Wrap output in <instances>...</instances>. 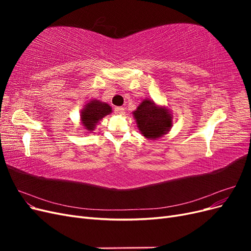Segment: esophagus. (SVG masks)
Listing matches in <instances>:
<instances>
[{"label": "esophagus", "mask_w": 251, "mask_h": 251, "mask_svg": "<svg viewBox=\"0 0 251 251\" xmlns=\"http://www.w3.org/2000/svg\"><path fill=\"white\" fill-rule=\"evenodd\" d=\"M114 112H115V114H117V115H121V114L125 113V108L116 107L115 109H114Z\"/></svg>", "instance_id": "1"}]
</instances>
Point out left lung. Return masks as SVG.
Here are the masks:
<instances>
[{"instance_id":"obj_1","label":"left lung","mask_w":251,"mask_h":251,"mask_svg":"<svg viewBox=\"0 0 251 251\" xmlns=\"http://www.w3.org/2000/svg\"><path fill=\"white\" fill-rule=\"evenodd\" d=\"M134 117L144 137L156 139L170 131L172 116L168 110L159 108L151 100H144L134 112Z\"/></svg>"}]
</instances>
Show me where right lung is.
I'll use <instances>...</instances> for the list:
<instances>
[{"instance_id": "obj_1", "label": "right lung", "mask_w": 251, "mask_h": 251, "mask_svg": "<svg viewBox=\"0 0 251 251\" xmlns=\"http://www.w3.org/2000/svg\"><path fill=\"white\" fill-rule=\"evenodd\" d=\"M112 111L109 104L98 100H91L81 111V121L88 131H93L96 124Z\"/></svg>"}]
</instances>
